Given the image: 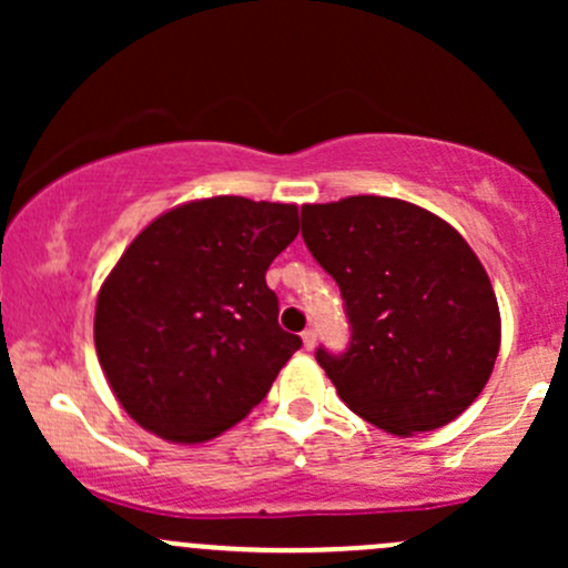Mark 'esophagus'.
<instances>
[{
	"label": "esophagus",
	"instance_id": "1",
	"mask_svg": "<svg viewBox=\"0 0 568 568\" xmlns=\"http://www.w3.org/2000/svg\"><path fill=\"white\" fill-rule=\"evenodd\" d=\"M302 342H304V349H312L317 344V331L315 328H306L302 334Z\"/></svg>",
	"mask_w": 568,
	"mask_h": 568
}]
</instances>
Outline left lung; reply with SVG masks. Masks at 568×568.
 <instances>
[{"label":"left lung","instance_id":"left-lung-1","mask_svg":"<svg viewBox=\"0 0 568 568\" xmlns=\"http://www.w3.org/2000/svg\"><path fill=\"white\" fill-rule=\"evenodd\" d=\"M302 237L347 312V349L315 352L338 397L395 435L456 419L486 387L501 328L462 234L425 207L361 194L304 205Z\"/></svg>","mask_w":568,"mask_h":568}]
</instances>
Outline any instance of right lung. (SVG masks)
Returning a JSON list of instances; mask_svg holds the SVG:
<instances>
[{
    "instance_id": "obj_1",
    "label": "right lung",
    "mask_w": 568,
    "mask_h": 568,
    "mask_svg": "<svg viewBox=\"0 0 568 568\" xmlns=\"http://www.w3.org/2000/svg\"><path fill=\"white\" fill-rule=\"evenodd\" d=\"M298 234L296 205L211 197L130 243L95 306V352L149 433L202 443L264 400L302 338L280 328L266 270Z\"/></svg>"
}]
</instances>
